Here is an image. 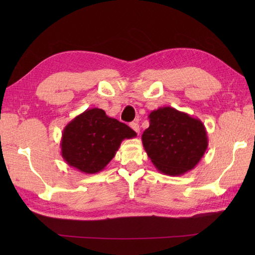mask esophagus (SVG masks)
Instances as JSON below:
<instances>
[{
    "instance_id": "34e87169",
    "label": "esophagus",
    "mask_w": 255,
    "mask_h": 255,
    "mask_svg": "<svg viewBox=\"0 0 255 255\" xmlns=\"http://www.w3.org/2000/svg\"><path fill=\"white\" fill-rule=\"evenodd\" d=\"M129 126H130V128L132 129V130H134L137 133H139L140 127H139V124L138 123H130V125H129Z\"/></svg>"
}]
</instances>
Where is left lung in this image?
Instances as JSON below:
<instances>
[{
    "instance_id": "left-lung-1",
    "label": "left lung",
    "mask_w": 255,
    "mask_h": 255,
    "mask_svg": "<svg viewBox=\"0 0 255 255\" xmlns=\"http://www.w3.org/2000/svg\"><path fill=\"white\" fill-rule=\"evenodd\" d=\"M149 128L142 133L143 148L159 172L180 176L193 170L208 147L202 121L171 106L149 114Z\"/></svg>"
}]
</instances>
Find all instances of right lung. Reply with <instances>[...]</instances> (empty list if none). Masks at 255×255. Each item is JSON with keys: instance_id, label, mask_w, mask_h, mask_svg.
Listing matches in <instances>:
<instances>
[{"instance_id": "obj_1", "label": "right lung", "mask_w": 255, "mask_h": 255, "mask_svg": "<svg viewBox=\"0 0 255 255\" xmlns=\"http://www.w3.org/2000/svg\"><path fill=\"white\" fill-rule=\"evenodd\" d=\"M137 136L126 124L90 108L63 128L61 155L67 164L85 174H95L110 163L124 139Z\"/></svg>"}]
</instances>
